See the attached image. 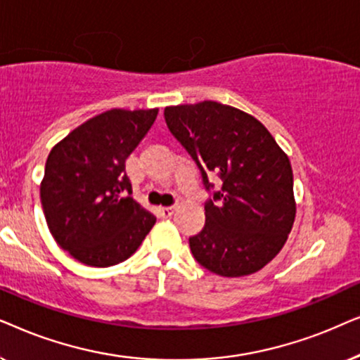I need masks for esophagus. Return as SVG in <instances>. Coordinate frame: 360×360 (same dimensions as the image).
<instances>
[{
    "label": "esophagus",
    "instance_id": "1",
    "mask_svg": "<svg viewBox=\"0 0 360 360\" xmlns=\"http://www.w3.org/2000/svg\"><path fill=\"white\" fill-rule=\"evenodd\" d=\"M174 210H176L174 205H167V207H161V215L165 219H167V217H171L172 214H174Z\"/></svg>",
    "mask_w": 360,
    "mask_h": 360
}]
</instances>
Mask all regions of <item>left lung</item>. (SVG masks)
Instances as JSON below:
<instances>
[{"instance_id":"8db88e82","label":"left lung","mask_w":360,"mask_h":360,"mask_svg":"<svg viewBox=\"0 0 360 360\" xmlns=\"http://www.w3.org/2000/svg\"><path fill=\"white\" fill-rule=\"evenodd\" d=\"M165 120L209 191L205 225L189 237L194 258L220 276L258 271L283 248L295 222L288 156L257 118L229 105L166 107ZM209 174L223 181L219 191Z\"/></svg>"}]
</instances>
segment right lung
I'll use <instances>...</instances> for the list:
<instances>
[{"mask_svg":"<svg viewBox=\"0 0 360 360\" xmlns=\"http://www.w3.org/2000/svg\"><path fill=\"white\" fill-rule=\"evenodd\" d=\"M158 108L108 110L52 148L41 204L56 242L89 266L130 258L156 217L133 199L124 161L155 123Z\"/></svg>","mask_w":360,"mask_h":360,"instance_id":"add662e5","label":"right lung"}]
</instances>
